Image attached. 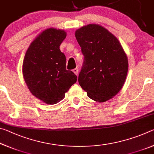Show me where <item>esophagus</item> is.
I'll list each match as a JSON object with an SVG mask.
<instances>
[{
	"mask_svg": "<svg viewBox=\"0 0 154 154\" xmlns=\"http://www.w3.org/2000/svg\"><path fill=\"white\" fill-rule=\"evenodd\" d=\"M72 72H73L76 75H78V69H74L73 70H72Z\"/></svg>",
	"mask_w": 154,
	"mask_h": 154,
	"instance_id": "obj_1",
	"label": "esophagus"
}]
</instances>
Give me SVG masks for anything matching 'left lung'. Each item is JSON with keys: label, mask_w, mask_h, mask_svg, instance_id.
Here are the masks:
<instances>
[{"label": "left lung", "mask_w": 154, "mask_h": 154, "mask_svg": "<svg viewBox=\"0 0 154 154\" xmlns=\"http://www.w3.org/2000/svg\"><path fill=\"white\" fill-rule=\"evenodd\" d=\"M75 37L84 56L78 82L90 98L104 103L123 87L128 70V57L116 36L98 24L83 26Z\"/></svg>", "instance_id": "obj_1"}]
</instances>
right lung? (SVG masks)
Returning <instances> with one entry per match:
<instances>
[{
	"instance_id": "add662e5",
	"label": "right lung",
	"mask_w": 154,
	"mask_h": 154,
	"mask_svg": "<svg viewBox=\"0 0 154 154\" xmlns=\"http://www.w3.org/2000/svg\"><path fill=\"white\" fill-rule=\"evenodd\" d=\"M66 36L63 30L49 28L30 43L22 64V74L30 92L48 105L64 98L77 82L73 72L66 69V57L60 45Z\"/></svg>"
}]
</instances>
